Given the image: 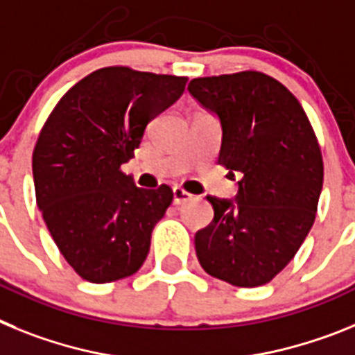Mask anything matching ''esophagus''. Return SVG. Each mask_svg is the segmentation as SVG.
Segmentation results:
<instances>
[{"instance_id": "34e87169", "label": "esophagus", "mask_w": 355, "mask_h": 355, "mask_svg": "<svg viewBox=\"0 0 355 355\" xmlns=\"http://www.w3.org/2000/svg\"><path fill=\"white\" fill-rule=\"evenodd\" d=\"M191 198H193V195H191V193H187V191L182 189V187H175V189H173V203H175V205H182V203L189 202Z\"/></svg>"}]
</instances>
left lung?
<instances>
[{
  "mask_svg": "<svg viewBox=\"0 0 355 355\" xmlns=\"http://www.w3.org/2000/svg\"><path fill=\"white\" fill-rule=\"evenodd\" d=\"M187 89L220 116L218 164L241 177L236 202L207 196L214 218L195 236L200 264L237 288L268 284L316 218L323 186L316 134L295 94L261 71L202 76Z\"/></svg>",
  "mask_w": 355,
  "mask_h": 355,
  "instance_id": "1",
  "label": "left lung"
}]
</instances>
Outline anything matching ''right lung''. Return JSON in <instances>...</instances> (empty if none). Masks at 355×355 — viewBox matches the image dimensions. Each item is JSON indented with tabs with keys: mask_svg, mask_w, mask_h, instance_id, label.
<instances>
[{
	"mask_svg": "<svg viewBox=\"0 0 355 355\" xmlns=\"http://www.w3.org/2000/svg\"><path fill=\"white\" fill-rule=\"evenodd\" d=\"M186 84L187 76L101 67L58 100L37 137V205L60 254L87 282L125 279L143 266L173 191L141 189L121 164Z\"/></svg>",
	"mask_w": 355,
	"mask_h": 355,
	"instance_id": "add662e5",
	"label": "right lung"
}]
</instances>
